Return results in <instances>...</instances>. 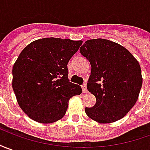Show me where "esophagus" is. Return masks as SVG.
Wrapping results in <instances>:
<instances>
[{"label": "esophagus", "instance_id": "34e87169", "mask_svg": "<svg viewBox=\"0 0 150 150\" xmlns=\"http://www.w3.org/2000/svg\"><path fill=\"white\" fill-rule=\"evenodd\" d=\"M81 88H82V91L83 93H87L88 92V91H87V88H86V85L84 84V85L81 86Z\"/></svg>", "mask_w": 150, "mask_h": 150}]
</instances>
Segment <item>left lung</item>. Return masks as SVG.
I'll list each match as a JSON object with an SVG mask.
<instances>
[{"mask_svg":"<svg viewBox=\"0 0 150 150\" xmlns=\"http://www.w3.org/2000/svg\"><path fill=\"white\" fill-rule=\"evenodd\" d=\"M81 54L91 66L87 89L96 98L86 115L99 123L122 118L138 100L142 86L140 64L128 50L106 39L88 40Z\"/></svg>","mask_w":150,"mask_h":150,"instance_id":"1","label":"left lung"}]
</instances>
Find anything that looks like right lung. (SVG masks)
Listing matches in <instances>:
<instances>
[{
	"mask_svg": "<svg viewBox=\"0 0 150 150\" xmlns=\"http://www.w3.org/2000/svg\"><path fill=\"white\" fill-rule=\"evenodd\" d=\"M81 41L48 38L26 46L13 66L12 87L19 107L31 119L52 123L64 116L69 100L82 91L70 82L68 63Z\"/></svg>",
	"mask_w": 150,
	"mask_h": 150,
	"instance_id": "obj_1",
	"label": "right lung"
}]
</instances>
